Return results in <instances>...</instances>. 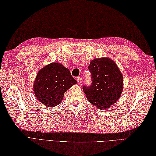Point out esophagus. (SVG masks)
<instances>
[{
    "mask_svg": "<svg viewBox=\"0 0 156 156\" xmlns=\"http://www.w3.org/2000/svg\"><path fill=\"white\" fill-rule=\"evenodd\" d=\"M77 82L79 84H81L82 82V79L81 78H77Z\"/></svg>",
    "mask_w": 156,
    "mask_h": 156,
    "instance_id": "esophagus-1",
    "label": "esophagus"
}]
</instances>
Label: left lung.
Wrapping results in <instances>:
<instances>
[{
    "label": "left lung",
    "mask_w": 156,
    "mask_h": 156,
    "mask_svg": "<svg viewBox=\"0 0 156 156\" xmlns=\"http://www.w3.org/2000/svg\"><path fill=\"white\" fill-rule=\"evenodd\" d=\"M91 84L83 86V91L88 101L97 108L108 109L117 101L123 89L122 75L109 58H94L88 66Z\"/></svg>",
    "instance_id": "left-lung-1"
}]
</instances>
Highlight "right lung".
<instances>
[{
    "instance_id": "obj_1",
    "label": "right lung",
    "mask_w": 156,
    "mask_h": 156,
    "mask_svg": "<svg viewBox=\"0 0 156 156\" xmlns=\"http://www.w3.org/2000/svg\"><path fill=\"white\" fill-rule=\"evenodd\" d=\"M76 83L69 69L61 63L52 62L38 72L34 92L42 104L53 107L62 101L65 91Z\"/></svg>"
}]
</instances>
